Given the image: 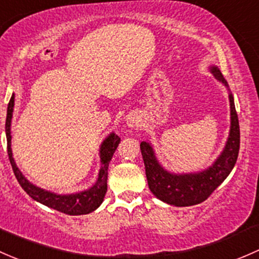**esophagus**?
<instances>
[{
  "label": "esophagus",
  "instance_id": "esophagus-1",
  "mask_svg": "<svg viewBox=\"0 0 259 259\" xmlns=\"http://www.w3.org/2000/svg\"><path fill=\"white\" fill-rule=\"evenodd\" d=\"M127 124H128V127H140L141 126L140 119H138L137 117H132V116H130L128 118H127Z\"/></svg>",
  "mask_w": 259,
  "mask_h": 259
}]
</instances>
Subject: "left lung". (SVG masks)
Masks as SVG:
<instances>
[{"mask_svg": "<svg viewBox=\"0 0 259 259\" xmlns=\"http://www.w3.org/2000/svg\"><path fill=\"white\" fill-rule=\"evenodd\" d=\"M215 78L227 86V81L217 67L210 68ZM231 105V131L223 149L213 166L206 170L188 175H173L161 167L154 157L153 149L147 142L141 143L143 162L146 167L148 186L152 193L161 201L177 207L194 206L206 201L215 188L227 178L237 162L239 152V122L232 93H229Z\"/></svg>", "mask_w": 259, "mask_h": 259, "instance_id": "left-lung-1", "label": "left lung"}]
</instances>
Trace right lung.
Masks as SVG:
<instances>
[{
    "label": "right lung",
    "mask_w": 259,
    "mask_h": 259,
    "mask_svg": "<svg viewBox=\"0 0 259 259\" xmlns=\"http://www.w3.org/2000/svg\"><path fill=\"white\" fill-rule=\"evenodd\" d=\"M13 105H15V95H12L9 107H7V117H6V138H7V153H9L10 163L12 166L13 173H15L16 178H17L18 183L23 191L33 198L34 201L39 202V203L45 204V206L53 208L58 212L66 213L70 215H78V214H87V213L93 212L96 208L100 207L102 203L105 194L107 192V176H108V164H110L112 156H113L114 151L118 147V143L121 142V138L114 133H111L105 141H103L102 146H101V169L98 173V180L95 183L93 187L83 192L74 194H56L52 192L45 191V189L36 187L28 182L21 170L17 168L15 163V159L12 157V151H11V118H12Z\"/></svg>",
    "instance_id": "add662e5"
}]
</instances>
